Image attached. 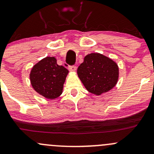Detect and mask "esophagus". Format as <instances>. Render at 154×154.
I'll use <instances>...</instances> for the list:
<instances>
[{
	"label": "esophagus",
	"instance_id": "1",
	"mask_svg": "<svg viewBox=\"0 0 154 154\" xmlns=\"http://www.w3.org/2000/svg\"><path fill=\"white\" fill-rule=\"evenodd\" d=\"M76 66H71L69 67V70L70 71H72V72H74L75 71V70H76Z\"/></svg>",
	"mask_w": 154,
	"mask_h": 154
}]
</instances>
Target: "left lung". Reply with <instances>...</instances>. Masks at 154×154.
<instances>
[{"instance_id": "left-lung-1", "label": "left lung", "mask_w": 154, "mask_h": 154, "mask_svg": "<svg viewBox=\"0 0 154 154\" xmlns=\"http://www.w3.org/2000/svg\"><path fill=\"white\" fill-rule=\"evenodd\" d=\"M79 79L90 93L101 95L117 84L119 68L112 59L99 53L88 54L77 70Z\"/></svg>"}]
</instances>
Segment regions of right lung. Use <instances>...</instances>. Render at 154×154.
<instances>
[{
  "mask_svg": "<svg viewBox=\"0 0 154 154\" xmlns=\"http://www.w3.org/2000/svg\"><path fill=\"white\" fill-rule=\"evenodd\" d=\"M68 73V70L64 66L57 65L55 57H47L32 68L29 75L31 84L45 98L56 99L62 94Z\"/></svg>",
  "mask_w": 154,
  "mask_h": 154,
  "instance_id": "1",
  "label": "right lung"
}]
</instances>
